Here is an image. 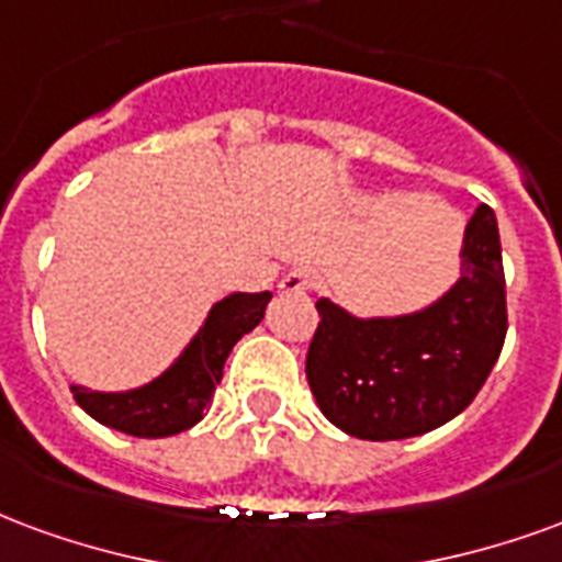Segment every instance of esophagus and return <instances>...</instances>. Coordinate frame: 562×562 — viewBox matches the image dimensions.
<instances>
[{
	"label": "esophagus",
	"mask_w": 562,
	"mask_h": 562,
	"mask_svg": "<svg viewBox=\"0 0 562 562\" xmlns=\"http://www.w3.org/2000/svg\"><path fill=\"white\" fill-rule=\"evenodd\" d=\"M311 286H314V276H311L308 269H302V266L290 269V272L278 281V290H281V293H305Z\"/></svg>",
	"instance_id": "esophagus-1"
}]
</instances>
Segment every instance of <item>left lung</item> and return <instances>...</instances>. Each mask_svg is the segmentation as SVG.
Wrapping results in <instances>:
<instances>
[{"label": "left lung", "instance_id": "left-lung-1", "mask_svg": "<svg viewBox=\"0 0 562 562\" xmlns=\"http://www.w3.org/2000/svg\"><path fill=\"white\" fill-rule=\"evenodd\" d=\"M454 284L411 314L359 317L317 299L321 326L305 359L326 419L359 440H404L470 407L506 338V281L497 218L467 221Z\"/></svg>", "mask_w": 562, "mask_h": 562}]
</instances>
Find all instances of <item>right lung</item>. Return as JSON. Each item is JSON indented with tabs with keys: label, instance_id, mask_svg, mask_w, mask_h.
Here are the masks:
<instances>
[{
	"label": "right lung",
	"instance_id": "obj_1",
	"mask_svg": "<svg viewBox=\"0 0 562 562\" xmlns=\"http://www.w3.org/2000/svg\"><path fill=\"white\" fill-rule=\"evenodd\" d=\"M272 293H227L218 299L161 374L149 383L119 392H101L74 383V401L108 428L134 437H170L203 419L212 392L224 376V362L241 335L266 317Z\"/></svg>",
	"mask_w": 562,
	"mask_h": 562
}]
</instances>
